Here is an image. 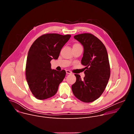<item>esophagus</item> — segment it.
<instances>
[{
	"mask_svg": "<svg viewBox=\"0 0 134 134\" xmlns=\"http://www.w3.org/2000/svg\"><path fill=\"white\" fill-rule=\"evenodd\" d=\"M66 73H67V74H72V72H71V71L69 70H66Z\"/></svg>",
	"mask_w": 134,
	"mask_h": 134,
	"instance_id": "1",
	"label": "esophagus"
}]
</instances>
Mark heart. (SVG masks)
<instances>
[{"instance_id":"1","label":"heart","mask_w":134,"mask_h":134,"mask_svg":"<svg viewBox=\"0 0 134 134\" xmlns=\"http://www.w3.org/2000/svg\"><path fill=\"white\" fill-rule=\"evenodd\" d=\"M77 45H81V44H79V43H76V44H74V46H77Z\"/></svg>"}]
</instances>
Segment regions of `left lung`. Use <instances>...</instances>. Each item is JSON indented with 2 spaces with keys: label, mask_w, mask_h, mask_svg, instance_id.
<instances>
[{
  "label": "left lung",
  "mask_w": 134,
  "mask_h": 134,
  "mask_svg": "<svg viewBox=\"0 0 134 134\" xmlns=\"http://www.w3.org/2000/svg\"><path fill=\"white\" fill-rule=\"evenodd\" d=\"M84 47L82 65L85 66L84 80L75 74L76 81L72 85L74 95L80 101L90 103L98 99L103 93L110 76V67L105 47L97 37L83 33L74 37Z\"/></svg>",
  "instance_id": "left-lung-1"
}]
</instances>
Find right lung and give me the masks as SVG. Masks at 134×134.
I'll list each match as a JSON object with an SVG mask.
<instances>
[{
    "mask_svg": "<svg viewBox=\"0 0 134 134\" xmlns=\"http://www.w3.org/2000/svg\"><path fill=\"white\" fill-rule=\"evenodd\" d=\"M71 35L44 34L31 46L26 60L25 75L29 87L34 97L45 100L54 95L64 79L66 71L51 69L50 62L57 59L61 49Z\"/></svg>",
    "mask_w": 134,
    "mask_h": 134,
    "instance_id": "1",
    "label": "right lung"
}]
</instances>
